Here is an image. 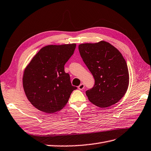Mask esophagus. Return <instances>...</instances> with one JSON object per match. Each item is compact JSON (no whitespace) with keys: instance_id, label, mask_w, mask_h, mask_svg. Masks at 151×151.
Segmentation results:
<instances>
[{"instance_id":"obj_1","label":"esophagus","mask_w":151,"mask_h":151,"mask_svg":"<svg viewBox=\"0 0 151 151\" xmlns=\"http://www.w3.org/2000/svg\"><path fill=\"white\" fill-rule=\"evenodd\" d=\"M84 88V84H81L79 86H78V89L80 90H83Z\"/></svg>"}]
</instances>
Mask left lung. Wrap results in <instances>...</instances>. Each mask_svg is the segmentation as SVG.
<instances>
[{
    "label": "left lung",
    "instance_id": "left-lung-1",
    "mask_svg": "<svg viewBox=\"0 0 151 151\" xmlns=\"http://www.w3.org/2000/svg\"><path fill=\"white\" fill-rule=\"evenodd\" d=\"M79 50L95 80L93 88L86 92L90 102L107 108L119 101L129 84L127 63L119 50L104 41L80 44Z\"/></svg>",
    "mask_w": 151,
    "mask_h": 151
}]
</instances>
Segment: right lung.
<instances>
[{"mask_svg":"<svg viewBox=\"0 0 151 151\" xmlns=\"http://www.w3.org/2000/svg\"><path fill=\"white\" fill-rule=\"evenodd\" d=\"M76 47V43L47 45L40 49L25 68L22 76L24 93L40 111L52 113L61 110L77 89L64 71L65 63Z\"/></svg>","mask_w":151,"mask_h":151,"instance_id":"obj_1","label":"right lung"}]
</instances>
